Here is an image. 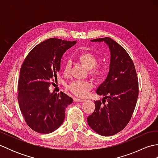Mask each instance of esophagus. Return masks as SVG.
I'll use <instances>...</instances> for the list:
<instances>
[{
    "label": "esophagus",
    "instance_id": "34e87169",
    "mask_svg": "<svg viewBox=\"0 0 158 158\" xmlns=\"http://www.w3.org/2000/svg\"><path fill=\"white\" fill-rule=\"evenodd\" d=\"M74 101H75V102H83V101H84V100L77 98H74Z\"/></svg>",
    "mask_w": 158,
    "mask_h": 158
}]
</instances>
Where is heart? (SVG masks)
Instances as JSON below:
<instances>
[{
    "label": "heart",
    "instance_id": "heart-1",
    "mask_svg": "<svg viewBox=\"0 0 158 158\" xmlns=\"http://www.w3.org/2000/svg\"><path fill=\"white\" fill-rule=\"evenodd\" d=\"M77 60L85 67L89 70V75L96 81L102 79L105 75L106 69L103 66H99L98 58L96 55L90 52H81L77 56ZM71 68V62L69 60H66L64 65V73L68 75ZM93 85L90 81H73L68 85V89L74 94L84 97L92 88Z\"/></svg>",
    "mask_w": 158,
    "mask_h": 158
}]
</instances>
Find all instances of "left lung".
Wrapping results in <instances>:
<instances>
[{"label": "left lung", "instance_id": "obj_1", "mask_svg": "<svg viewBox=\"0 0 158 158\" xmlns=\"http://www.w3.org/2000/svg\"><path fill=\"white\" fill-rule=\"evenodd\" d=\"M105 41L110 51V70L96 93L104 98L96 100L95 109L88 117L92 130L102 136H112L122 131L132 116L139 96V81L132 58L122 46L111 38L91 40Z\"/></svg>", "mask_w": 158, "mask_h": 158}]
</instances>
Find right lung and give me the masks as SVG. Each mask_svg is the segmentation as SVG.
<instances>
[{
	"label": "right lung",
	"mask_w": 158,
	"mask_h": 158,
	"mask_svg": "<svg viewBox=\"0 0 158 158\" xmlns=\"http://www.w3.org/2000/svg\"><path fill=\"white\" fill-rule=\"evenodd\" d=\"M76 41L51 38L36 45L23 60L18 81V103L25 122L32 130L51 133L62 125L65 109L73 102L66 94L49 93L60 70L63 53Z\"/></svg>",
	"instance_id": "obj_1"
}]
</instances>
